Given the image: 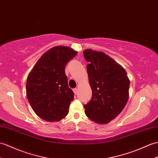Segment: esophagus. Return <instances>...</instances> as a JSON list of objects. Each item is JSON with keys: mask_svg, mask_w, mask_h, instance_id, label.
I'll list each match as a JSON object with an SVG mask.
<instances>
[{"mask_svg": "<svg viewBox=\"0 0 158 158\" xmlns=\"http://www.w3.org/2000/svg\"><path fill=\"white\" fill-rule=\"evenodd\" d=\"M73 91H74V93L75 94H77V88H74V89H73Z\"/></svg>", "mask_w": 158, "mask_h": 158, "instance_id": "1", "label": "esophagus"}]
</instances>
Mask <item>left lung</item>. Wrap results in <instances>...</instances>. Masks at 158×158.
Listing matches in <instances>:
<instances>
[{
	"instance_id": "left-lung-1",
	"label": "left lung",
	"mask_w": 158,
	"mask_h": 158,
	"mask_svg": "<svg viewBox=\"0 0 158 158\" xmlns=\"http://www.w3.org/2000/svg\"><path fill=\"white\" fill-rule=\"evenodd\" d=\"M85 59L92 97L84 105L86 116L100 124H107L122 112L129 96L130 81L122 66L103 52L86 49Z\"/></svg>"
}]
</instances>
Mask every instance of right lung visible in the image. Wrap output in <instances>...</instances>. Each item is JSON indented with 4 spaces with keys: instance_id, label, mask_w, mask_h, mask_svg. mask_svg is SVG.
I'll return each mask as SVG.
<instances>
[{
    "instance_id": "add662e5",
    "label": "right lung",
    "mask_w": 158,
    "mask_h": 158,
    "mask_svg": "<svg viewBox=\"0 0 158 158\" xmlns=\"http://www.w3.org/2000/svg\"><path fill=\"white\" fill-rule=\"evenodd\" d=\"M77 54L68 46H54L40 57L29 73L26 96L40 118L58 122L68 114L74 94L69 87L64 68Z\"/></svg>"
}]
</instances>
